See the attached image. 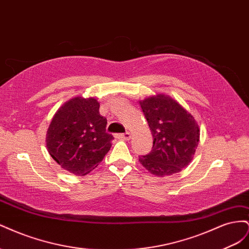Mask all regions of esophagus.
Instances as JSON below:
<instances>
[{
    "instance_id": "1",
    "label": "esophagus",
    "mask_w": 249,
    "mask_h": 249,
    "mask_svg": "<svg viewBox=\"0 0 249 249\" xmlns=\"http://www.w3.org/2000/svg\"><path fill=\"white\" fill-rule=\"evenodd\" d=\"M117 138L127 141V140L131 139V133L126 132V133H124V134H119V135H117Z\"/></svg>"
}]
</instances>
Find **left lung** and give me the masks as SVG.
Here are the masks:
<instances>
[{
  "label": "left lung",
  "mask_w": 249,
  "mask_h": 249,
  "mask_svg": "<svg viewBox=\"0 0 249 249\" xmlns=\"http://www.w3.org/2000/svg\"><path fill=\"white\" fill-rule=\"evenodd\" d=\"M154 143L152 152L139 162L155 177H168L189 165L200 136L191 113L168 94L158 93L139 101Z\"/></svg>",
  "instance_id": "1"
}]
</instances>
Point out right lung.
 Wrapping results in <instances>:
<instances>
[{
	"instance_id": "1",
	"label": "right lung",
	"mask_w": 249,
	"mask_h": 249,
	"mask_svg": "<svg viewBox=\"0 0 249 249\" xmlns=\"http://www.w3.org/2000/svg\"><path fill=\"white\" fill-rule=\"evenodd\" d=\"M94 97L74 96L53 116L46 134L49 154L63 170L86 176L96 168L114 139L106 132L107 119L100 114Z\"/></svg>"
}]
</instances>
